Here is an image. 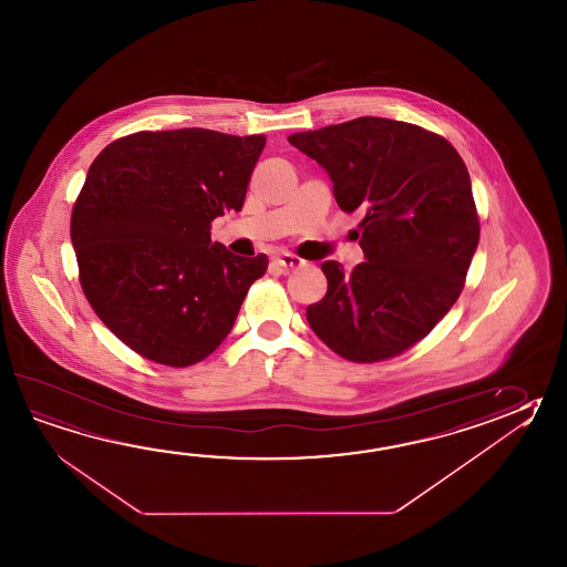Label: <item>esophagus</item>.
Segmentation results:
<instances>
[{
  "label": "esophagus",
  "instance_id": "34e87169",
  "mask_svg": "<svg viewBox=\"0 0 567 567\" xmlns=\"http://www.w3.org/2000/svg\"><path fill=\"white\" fill-rule=\"evenodd\" d=\"M272 265L280 268L282 272H289L292 268H299V266L305 265V260L299 258V256L289 255V252H287V255L275 256V258H272Z\"/></svg>",
  "mask_w": 567,
  "mask_h": 567
}]
</instances>
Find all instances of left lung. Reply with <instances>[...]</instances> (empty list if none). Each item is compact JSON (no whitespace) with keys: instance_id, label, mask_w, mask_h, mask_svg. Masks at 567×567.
<instances>
[{"instance_id":"8db88e82","label":"left lung","mask_w":567,"mask_h":567,"mask_svg":"<svg viewBox=\"0 0 567 567\" xmlns=\"http://www.w3.org/2000/svg\"><path fill=\"white\" fill-rule=\"evenodd\" d=\"M333 182L339 208L359 212L365 262L321 265L312 331L341 358H395L434 329L463 292L481 226L461 155L426 128L382 116L290 135Z\"/></svg>"}]
</instances>
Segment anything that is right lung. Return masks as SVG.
I'll return each instance as SVG.
<instances>
[{
    "mask_svg": "<svg viewBox=\"0 0 567 567\" xmlns=\"http://www.w3.org/2000/svg\"><path fill=\"white\" fill-rule=\"evenodd\" d=\"M265 135L141 131L106 145L72 208L70 238L94 312L125 346L187 368L214 353L268 266L212 243L243 209Z\"/></svg>",
    "mask_w": 567,
    "mask_h": 567,
    "instance_id": "right-lung-1",
    "label": "right lung"
}]
</instances>
